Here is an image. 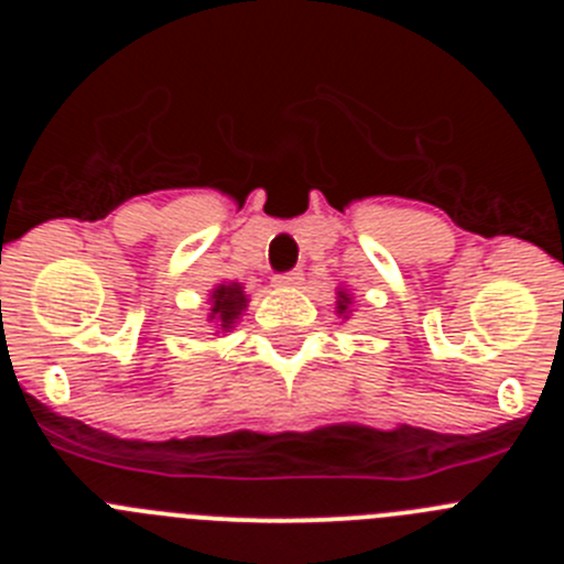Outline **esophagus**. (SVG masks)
Masks as SVG:
<instances>
[{"mask_svg":"<svg viewBox=\"0 0 564 564\" xmlns=\"http://www.w3.org/2000/svg\"><path fill=\"white\" fill-rule=\"evenodd\" d=\"M302 282V271H288L273 276V288H296Z\"/></svg>","mask_w":564,"mask_h":564,"instance_id":"1","label":"esophagus"}]
</instances>
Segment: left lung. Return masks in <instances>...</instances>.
Wrapping results in <instances>:
<instances>
[{
    "label": "left lung",
    "instance_id": "left-lung-1",
    "mask_svg": "<svg viewBox=\"0 0 564 564\" xmlns=\"http://www.w3.org/2000/svg\"><path fill=\"white\" fill-rule=\"evenodd\" d=\"M336 311L338 316H347V307H350V293L347 291H338V302H336Z\"/></svg>",
    "mask_w": 564,
    "mask_h": 564
}]
</instances>
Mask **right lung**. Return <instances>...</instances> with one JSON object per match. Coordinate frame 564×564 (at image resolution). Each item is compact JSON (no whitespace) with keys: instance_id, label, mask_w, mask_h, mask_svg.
<instances>
[{"instance_id":"add662e5","label":"right lung","mask_w":564,"mask_h":564,"mask_svg":"<svg viewBox=\"0 0 564 564\" xmlns=\"http://www.w3.org/2000/svg\"><path fill=\"white\" fill-rule=\"evenodd\" d=\"M246 307H248V296L239 282L217 285L212 291V316H208V322H214L223 333H228L234 327V322L242 316Z\"/></svg>"}]
</instances>
